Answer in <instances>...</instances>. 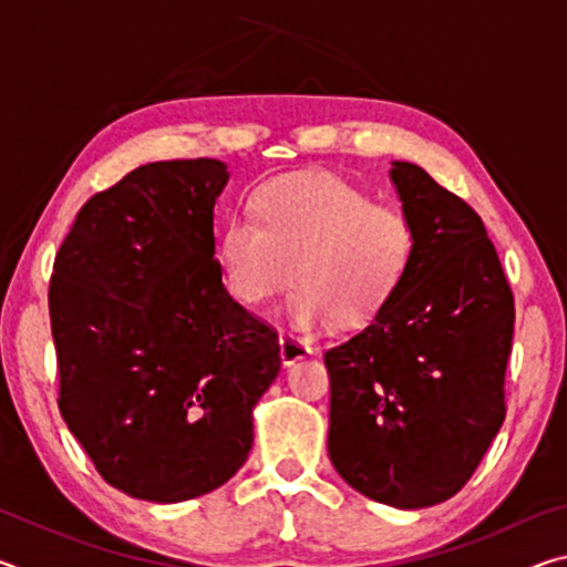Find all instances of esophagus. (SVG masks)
Wrapping results in <instances>:
<instances>
[{
  "label": "esophagus",
  "mask_w": 567,
  "mask_h": 567,
  "mask_svg": "<svg viewBox=\"0 0 567 567\" xmlns=\"http://www.w3.org/2000/svg\"><path fill=\"white\" fill-rule=\"evenodd\" d=\"M310 352H312L310 342L295 338V334H290V332L280 334V358L285 364H295L297 360L307 358Z\"/></svg>",
  "instance_id": "esophagus-1"
}]
</instances>
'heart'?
Wrapping results in <instances>:
<instances>
[{"mask_svg":"<svg viewBox=\"0 0 567 567\" xmlns=\"http://www.w3.org/2000/svg\"><path fill=\"white\" fill-rule=\"evenodd\" d=\"M255 217L235 215L219 235L227 292L257 307L290 280L287 315L300 328L332 318L368 322L415 257V227L398 207L372 205L330 172L282 175L255 192Z\"/></svg>","mask_w":567,"mask_h":567,"instance_id":"heart-1","label":"heart"}]
</instances>
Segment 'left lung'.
Segmentation results:
<instances>
[{
	"label": "left lung",
	"mask_w": 567,
	"mask_h": 567,
	"mask_svg": "<svg viewBox=\"0 0 567 567\" xmlns=\"http://www.w3.org/2000/svg\"><path fill=\"white\" fill-rule=\"evenodd\" d=\"M415 227L410 270L360 332L324 352L328 453L392 507L453 497L505 420L515 300L480 215L412 162H392Z\"/></svg>",
	"instance_id": "obj_1"
}]
</instances>
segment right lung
Here are the masks:
<instances>
[{
    "label": "right lung",
    "mask_w": 567,
    "mask_h": 567,
    "mask_svg": "<svg viewBox=\"0 0 567 567\" xmlns=\"http://www.w3.org/2000/svg\"><path fill=\"white\" fill-rule=\"evenodd\" d=\"M219 159L150 162L76 213L54 257L60 412L97 473L140 501L225 485L252 450V408L280 372L270 324L215 260Z\"/></svg>",
    "instance_id": "right-lung-1"
}]
</instances>
